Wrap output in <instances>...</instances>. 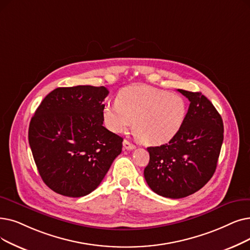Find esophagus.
<instances>
[{
  "mask_svg": "<svg viewBox=\"0 0 250 250\" xmlns=\"http://www.w3.org/2000/svg\"><path fill=\"white\" fill-rule=\"evenodd\" d=\"M124 148H125V150H133V149L136 148V146H135L134 144H132L131 142H128L127 140H125V141H124Z\"/></svg>",
  "mask_w": 250,
  "mask_h": 250,
  "instance_id": "34e87169",
  "label": "esophagus"
}]
</instances>
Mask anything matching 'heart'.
Masks as SVG:
<instances>
[{
    "label": "heart",
    "mask_w": 250,
    "mask_h": 250,
    "mask_svg": "<svg viewBox=\"0 0 250 250\" xmlns=\"http://www.w3.org/2000/svg\"><path fill=\"white\" fill-rule=\"evenodd\" d=\"M187 115V105L181 96L134 85L119 91L115 105L102 110L104 126L114 134L126 132L133 125L141 143L164 145L181 129Z\"/></svg>",
    "instance_id": "b5f03b06"
}]
</instances>
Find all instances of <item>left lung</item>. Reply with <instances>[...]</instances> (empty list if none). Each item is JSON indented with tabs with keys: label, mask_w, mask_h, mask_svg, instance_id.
Instances as JSON below:
<instances>
[{
	"label": "left lung",
	"mask_w": 250,
	"mask_h": 250,
	"mask_svg": "<svg viewBox=\"0 0 250 250\" xmlns=\"http://www.w3.org/2000/svg\"><path fill=\"white\" fill-rule=\"evenodd\" d=\"M190 101L179 133L167 144L148 147L144 177L160 196L178 199L200 190L216 168L224 140L223 119L199 92L178 90Z\"/></svg>",
	"instance_id": "obj_1"
}]
</instances>
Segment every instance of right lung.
Instances as JSON below:
<instances>
[{
	"label": "right lung",
	"instance_id": "right-lung-1",
	"mask_svg": "<svg viewBox=\"0 0 250 250\" xmlns=\"http://www.w3.org/2000/svg\"><path fill=\"white\" fill-rule=\"evenodd\" d=\"M105 86L57 88L42 101L28 128L41 178L58 194L82 197L104 179L124 139L103 126Z\"/></svg>",
	"mask_w": 250,
	"mask_h": 250
}]
</instances>
